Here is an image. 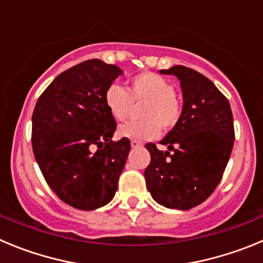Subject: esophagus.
<instances>
[{
    "mask_svg": "<svg viewBox=\"0 0 263 263\" xmlns=\"http://www.w3.org/2000/svg\"><path fill=\"white\" fill-rule=\"evenodd\" d=\"M130 145H132V147L133 148H137V147H141V146H143V143L139 142V141H132V142H130Z\"/></svg>",
    "mask_w": 263,
    "mask_h": 263,
    "instance_id": "obj_1",
    "label": "esophagus"
}]
</instances>
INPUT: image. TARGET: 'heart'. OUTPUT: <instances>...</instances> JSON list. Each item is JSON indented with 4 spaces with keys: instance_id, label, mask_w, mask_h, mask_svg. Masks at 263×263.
<instances>
[{
    "instance_id": "b5f03b06",
    "label": "heart",
    "mask_w": 263,
    "mask_h": 263,
    "mask_svg": "<svg viewBox=\"0 0 263 263\" xmlns=\"http://www.w3.org/2000/svg\"><path fill=\"white\" fill-rule=\"evenodd\" d=\"M105 106L117 121H125L133 104L143 103L139 110L142 121L127 122L118 129V136L132 141H147L159 136L160 127L168 132L180 120L182 104L175 96V88L163 76L142 72L129 80L127 90L111 84L105 90Z\"/></svg>"
}]
</instances>
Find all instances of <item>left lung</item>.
Segmentation results:
<instances>
[{
  "label": "left lung",
  "instance_id": "8db88e82",
  "mask_svg": "<svg viewBox=\"0 0 263 263\" xmlns=\"http://www.w3.org/2000/svg\"><path fill=\"white\" fill-rule=\"evenodd\" d=\"M180 81V120L160 143L166 152L147 143L150 164L146 187L160 205L187 211L211 196L218 185L234 143L233 115L227 97L212 81L192 68L160 69Z\"/></svg>",
  "mask_w": 263,
  "mask_h": 263
}]
</instances>
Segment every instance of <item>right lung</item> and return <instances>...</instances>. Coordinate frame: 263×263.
I'll use <instances>...</instances> for the list:
<instances>
[{"label": "right lung", "instance_id": "1", "mask_svg": "<svg viewBox=\"0 0 263 263\" xmlns=\"http://www.w3.org/2000/svg\"><path fill=\"white\" fill-rule=\"evenodd\" d=\"M120 75L117 66L85 60L53 79L34 108L36 163L57 196L76 210L108 204L126 163L130 141H111L117 124L104 101Z\"/></svg>", "mask_w": 263, "mask_h": 263}]
</instances>
